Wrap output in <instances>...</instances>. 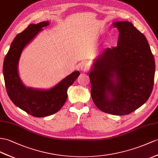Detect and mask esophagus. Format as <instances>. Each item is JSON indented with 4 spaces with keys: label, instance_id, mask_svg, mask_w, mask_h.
Returning a JSON list of instances; mask_svg holds the SVG:
<instances>
[{
    "label": "esophagus",
    "instance_id": "34e87169",
    "mask_svg": "<svg viewBox=\"0 0 158 158\" xmlns=\"http://www.w3.org/2000/svg\"><path fill=\"white\" fill-rule=\"evenodd\" d=\"M80 67H81L82 72H88L89 70V68H90L89 64H88V63L86 62V61H84V62H82L81 64V66Z\"/></svg>",
    "mask_w": 158,
    "mask_h": 158
}]
</instances>
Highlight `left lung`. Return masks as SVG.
Segmentation results:
<instances>
[{
  "instance_id": "obj_1",
  "label": "left lung",
  "mask_w": 158,
  "mask_h": 158,
  "mask_svg": "<svg viewBox=\"0 0 158 158\" xmlns=\"http://www.w3.org/2000/svg\"><path fill=\"white\" fill-rule=\"evenodd\" d=\"M113 25L119 31L117 46L105 49L94 61L89 74L91 97L102 112L125 115L149 98L156 64L147 39L131 23Z\"/></svg>"
}]
</instances>
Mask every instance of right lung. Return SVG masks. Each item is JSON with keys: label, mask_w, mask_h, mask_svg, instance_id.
Returning <instances> with one entry per match:
<instances>
[{"label": "right lung", "mask_w": 158, "mask_h": 158, "mask_svg": "<svg viewBox=\"0 0 158 158\" xmlns=\"http://www.w3.org/2000/svg\"><path fill=\"white\" fill-rule=\"evenodd\" d=\"M49 21L31 24L15 37L3 64V75L7 94L15 105L33 117H44L58 112L66 101L68 88L80 75L75 71L48 90L26 87L18 73V63L21 53Z\"/></svg>", "instance_id": "obj_1"}]
</instances>
